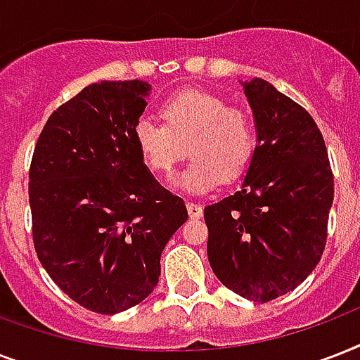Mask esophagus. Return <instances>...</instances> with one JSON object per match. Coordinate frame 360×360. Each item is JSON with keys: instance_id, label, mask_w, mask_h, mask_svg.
Segmentation results:
<instances>
[{"instance_id": "esophagus-1", "label": "esophagus", "mask_w": 360, "mask_h": 360, "mask_svg": "<svg viewBox=\"0 0 360 360\" xmlns=\"http://www.w3.org/2000/svg\"><path fill=\"white\" fill-rule=\"evenodd\" d=\"M186 211H188V217H191V219H202L203 209H202V205H200V203L188 202V203H186Z\"/></svg>"}]
</instances>
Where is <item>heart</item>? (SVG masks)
<instances>
[{
    "mask_svg": "<svg viewBox=\"0 0 360 360\" xmlns=\"http://www.w3.org/2000/svg\"><path fill=\"white\" fill-rule=\"evenodd\" d=\"M158 114L162 124L149 117L134 123L132 138L141 160L153 174L169 177L185 155L191 164L177 186L203 194L224 181L239 179L256 153V129L250 115L228 108L213 93L186 89L162 101Z\"/></svg>",
    "mask_w": 360,
    "mask_h": 360,
    "instance_id": "heart-1",
    "label": "heart"
}]
</instances>
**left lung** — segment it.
<instances>
[{
	"instance_id": "obj_1",
	"label": "left lung",
	"mask_w": 360,
	"mask_h": 360,
	"mask_svg": "<svg viewBox=\"0 0 360 360\" xmlns=\"http://www.w3.org/2000/svg\"><path fill=\"white\" fill-rule=\"evenodd\" d=\"M240 84L257 146L240 191L203 211L207 256L228 290L267 302L295 290L321 259L335 179L312 115L262 78Z\"/></svg>"
}]
</instances>
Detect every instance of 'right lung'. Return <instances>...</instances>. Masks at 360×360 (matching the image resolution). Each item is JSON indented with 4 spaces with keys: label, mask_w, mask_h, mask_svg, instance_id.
Segmentation results:
<instances>
[{
    "label": "right lung",
    "mask_w": 360,
    "mask_h": 360,
    "mask_svg": "<svg viewBox=\"0 0 360 360\" xmlns=\"http://www.w3.org/2000/svg\"><path fill=\"white\" fill-rule=\"evenodd\" d=\"M147 82H101L61 104L30 168L35 252L50 278L87 310L117 314L146 299L185 202L158 185L134 146Z\"/></svg>",
    "instance_id": "add662e5"
}]
</instances>
